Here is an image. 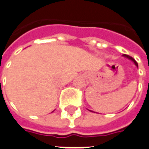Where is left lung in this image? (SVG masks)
<instances>
[{
  "label": "left lung",
  "instance_id": "obj_1",
  "mask_svg": "<svg viewBox=\"0 0 149 149\" xmlns=\"http://www.w3.org/2000/svg\"><path fill=\"white\" fill-rule=\"evenodd\" d=\"M123 56H124V57H127V58H129V59H130V60H131V61H134V63L135 64V65H136V66H138V63H137V62L135 61V60L134 59V58H133V57H130L129 55H126V54H123Z\"/></svg>",
  "mask_w": 149,
  "mask_h": 149
}]
</instances>
